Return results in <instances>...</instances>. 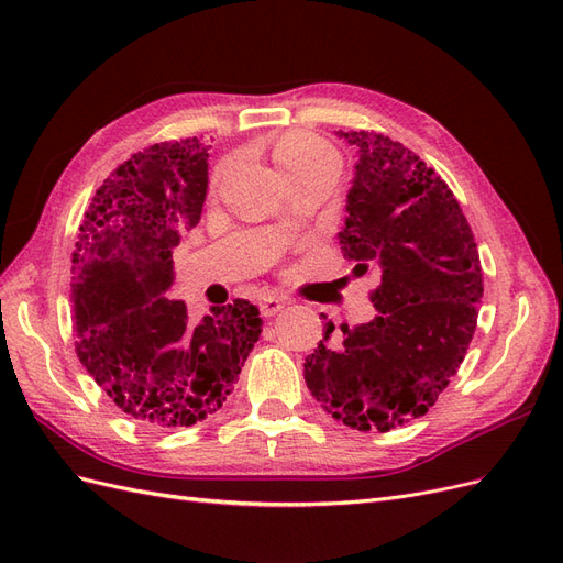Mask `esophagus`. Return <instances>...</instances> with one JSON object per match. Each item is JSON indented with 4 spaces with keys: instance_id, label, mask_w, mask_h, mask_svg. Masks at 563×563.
<instances>
[{
    "instance_id": "esophagus-1",
    "label": "esophagus",
    "mask_w": 563,
    "mask_h": 563,
    "mask_svg": "<svg viewBox=\"0 0 563 563\" xmlns=\"http://www.w3.org/2000/svg\"><path fill=\"white\" fill-rule=\"evenodd\" d=\"M258 308H261L263 317H275L277 312H282L286 308V300L279 298V296H263L261 302H258Z\"/></svg>"
}]
</instances>
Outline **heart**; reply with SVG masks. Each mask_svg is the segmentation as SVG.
Segmentation results:
<instances>
[{
	"label": "heart",
	"instance_id": "heart-1",
	"mask_svg": "<svg viewBox=\"0 0 563 563\" xmlns=\"http://www.w3.org/2000/svg\"><path fill=\"white\" fill-rule=\"evenodd\" d=\"M272 157H275L277 166L284 172L291 185H298L302 180H310L317 176H329L340 172V155L338 150L308 131H286L279 139L272 143ZM228 172V162L220 164L211 185L216 187L218 180Z\"/></svg>",
	"mask_w": 563,
	"mask_h": 563
}]
</instances>
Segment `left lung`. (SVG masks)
Segmentation results:
<instances>
[{
	"label": "left lung",
	"instance_id": "obj_1",
	"mask_svg": "<svg viewBox=\"0 0 563 563\" xmlns=\"http://www.w3.org/2000/svg\"><path fill=\"white\" fill-rule=\"evenodd\" d=\"M338 135L360 152L340 249L354 275H378V314L340 323L335 338L327 321L305 383L347 428L389 432L428 413L463 364L484 275L467 218L434 168L383 133Z\"/></svg>",
	"mask_w": 563,
	"mask_h": 563
}]
</instances>
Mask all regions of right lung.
<instances>
[{
	"instance_id": "1",
	"label": "right lung",
	"mask_w": 563,
	"mask_h": 563,
	"mask_svg": "<svg viewBox=\"0 0 563 563\" xmlns=\"http://www.w3.org/2000/svg\"><path fill=\"white\" fill-rule=\"evenodd\" d=\"M209 145L166 141L135 152L98 187L73 251L77 356L110 401L152 430L216 413L258 343L263 319L236 298L199 323L174 284L172 253L201 218Z\"/></svg>"
}]
</instances>
